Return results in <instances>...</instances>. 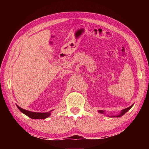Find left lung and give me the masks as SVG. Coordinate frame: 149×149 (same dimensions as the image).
<instances>
[{
	"mask_svg": "<svg viewBox=\"0 0 149 149\" xmlns=\"http://www.w3.org/2000/svg\"><path fill=\"white\" fill-rule=\"evenodd\" d=\"M132 106H133V104H132V105H131L130 107H127V108H125V109H123V110H122L121 111V113H120L119 115H116V116H110V117H120V116H123V115H124V114L125 113H127L128 111L130 109L131 107H132ZM99 113H104V111H102V110H99Z\"/></svg>",
	"mask_w": 149,
	"mask_h": 149,
	"instance_id": "obj_1",
	"label": "left lung"
}]
</instances>
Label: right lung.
Returning <instances> with one entry per match:
<instances>
[{
	"mask_svg": "<svg viewBox=\"0 0 149 149\" xmlns=\"http://www.w3.org/2000/svg\"><path fill=\"white\" fill-rule=\"evenodd\" d=\"M17 107L18 109L20 111L25 114V115H27V116H29V118H33V119H45L47 117H49L50 114H51V112L52 110L50 111L49 112H46V113H36V112H33V111H27L24 109L21 108L20 107H19L18 105H17Z\"/></svg>",
	"mask_w": 149,
	"mask_h": 149,
	"instance_id": "add662e5",
	"label": "right lung"
}]
</instances>
